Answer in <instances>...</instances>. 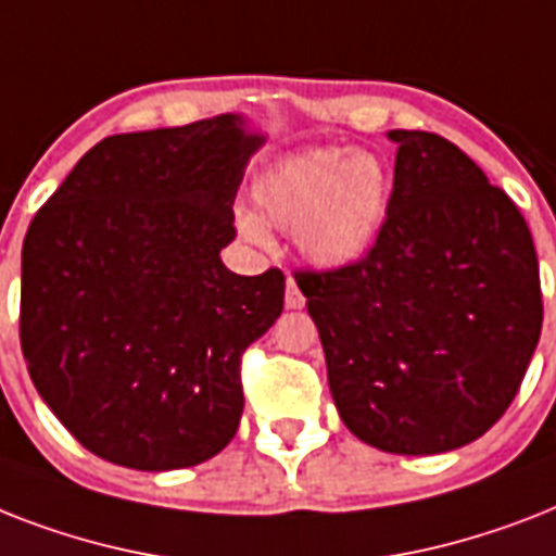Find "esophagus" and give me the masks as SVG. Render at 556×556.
I'll return each mask as SVG.
<instances>
[{"label":"esophagus","mask_w":556,"mask_h":556,"mask_svg":"<svg viewBox=\"0 0 556 556\" xmlns=\"http://www.w3.org/2000/svg\"><path fill=\"white\" fill-rule=\"evenodd\" d=\"M286 305H288V308H303V305H305L303 291L296 288V282L291 277H288V282H286Z\"/></svg>","instance_id":"obj_1"}]
</instances>
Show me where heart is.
Segmentation results:
<instances>
[{"label":"heart","instance_id":"heart-1","mask_svg":"<svg viewBox=\"0 0 556 556\" xmlns=\"http://www.w3.org/2000/svg\"><path fill=\"white\" fill-rule=\"evenodd\" d=\"M253 199L270 225L294 233L314 268L355 265L375 248L392 207V173L378 155L352 147H314L270 164L253 181ZM248 242H270L256 213H239Z\"/></svg>","mask_w":556,"mask_h":556}]
</instances>
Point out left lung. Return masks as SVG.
I'll return each instance as SVG.
<instances>
[{
    "instance_id": "8db88e82",
    "label": "left lung",
    "mask_w": 556,
    "mask_h": 556,
    "mask_svg": "<svg viewBox=\"0 0 556 556\" xmlns=\"http://www.w3.org/2000/svg\"><path fill=\"white\" fill-rule=\"evenodd\" d=\"M392 207L364 260L296 286L357 439L397 456L476 441L517 395L543 329L517 204L441 135L392 129Z\"/></svg>"
}]
</instances>
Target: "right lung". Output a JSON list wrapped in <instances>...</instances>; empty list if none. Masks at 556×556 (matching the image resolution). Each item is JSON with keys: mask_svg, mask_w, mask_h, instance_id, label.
I'll use <instances>...</instances> for the list:
<instances>
[{"mask_svg": "<svg viewBox=\"0 0 556 556\" xmlns=\"http://www.w3.org/2000/svg\"><path fill=\"white\" fill-rule=\"evenodd\" d=\"M262 143L233 112L112 135L30 222L22 355L39 397L94 456L164 473L236 435L239 361L286 296L277 268L239 277L222 262Z\"/></svg>", "mask_w": 556, "mask_h": 556, "instance_id": "add662e5", "label": "right lung"}]
</instances>
